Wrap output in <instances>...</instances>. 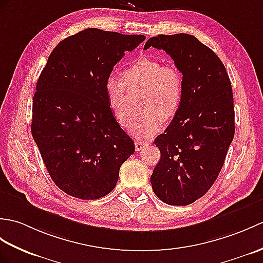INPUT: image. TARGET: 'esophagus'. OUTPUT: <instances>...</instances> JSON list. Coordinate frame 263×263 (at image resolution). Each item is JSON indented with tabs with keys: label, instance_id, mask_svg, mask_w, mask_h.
Here are the masks:
<instances>
[{
	"label": "esophagus",
	"instance_id": "esophagus-1",
	"mask_svg": "<svg viewBox=\"0 0 263 263\" xmlns=\"http://www.w3.org/2000/svg\"><path fill=\"white\" fill-rule=\"evenodd\" d=\"M148 144H149L148 142H146V141H141V140H137L136 143H134V145H136V150L137 151L142 150L144 146H146Z\"/></svg>",
	"mask_w": 263,
	"mask_h": 263
}]
</instances>
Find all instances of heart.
Segmentation results:
<instances>
[{"mask_svg":"<svg viewBox=\"0 0 263 263\" xmlns=\"http://www.w3.org/2000/svg\"><path fill=\"white\" fill-rule=\"evenodd\" d=\"M123 77L127 87H144L141 107L145 112L133 121L130 132L139 138L154 136L161 130L164 120L175 118L181 106L184 81L180 71L175 67L163 66L159 60L141 57L126 67ZM104 89L115 119L122 126H127L131 115L126 106L123 81L108 75Z\"/></svg>","mask_w":263,"mask_h":263,"instance_id":"1","label":"heart"}]
</instances>
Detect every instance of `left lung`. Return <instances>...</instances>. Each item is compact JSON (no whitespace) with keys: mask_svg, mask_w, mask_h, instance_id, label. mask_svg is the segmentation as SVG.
<instances>
[{"mask_svg":"<svg viewBox=\"0 0 263 263\" xmlns=\"http://www.w3.org/2000/svg\"><path fill=\"white\" fill-rule=\"evenodd\" d=\"M150 47L166 51L184 81L179 111L155 140L161 157L150 180L163 203L185 206L209 192L223 167L235 131L233 93L221 59L194 35L159 34Z\"/></svg>","mask_w":263,"mask_h":263,"instance_id":"obj_1","label":"left lung"}]
</instances>
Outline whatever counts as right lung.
Here are the masks:
<instances>
[{"mask_svg":"<svg viewBox=\"0 0 263 263\" xmlns=\"http://www.w3.org/2000/svg\"><path fill=\"white\" fill-rule=\"evenodd\" d=\"M145 36L89 28L60 41L36 83L31 132L51 179L67 195L113 191L134 142L115 120L104 83Z\"/></svg>","mask_w":263,"mask_h":263,"instance_id":"1","label":"right lung"}]
</instances>
